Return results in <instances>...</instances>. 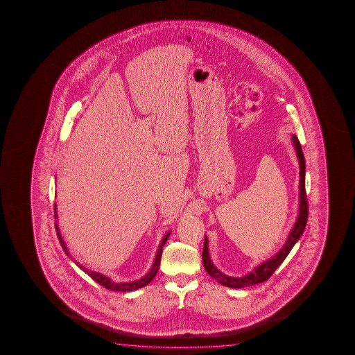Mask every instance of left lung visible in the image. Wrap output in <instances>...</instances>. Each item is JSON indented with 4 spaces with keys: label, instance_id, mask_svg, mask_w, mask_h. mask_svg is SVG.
<instances>
[{
    "label": "left lung",
    "instance_id": "8db88e82",
    "mask_svg": "<svg viewBox=\"0 0 355 355\" xmlns=\"http://www.w3.org/2000/svg\"><path fill=\"white\" fill-rule=\"evenodd\" d=\"M292 141L295 145L297 157L300 160V214L297 217L293 229L289 232L288 239L286 241L284 246L279 250V252L275 254L273 257L265 261L263 263L257 266L252 272H250L246 276L242 277H230L223 275V272L217 270L216 267L212 263L209 254V242L207 237L205 236L204 250H202V262L206 272L210 275L212 278H215L217 282L221 283L223 286L230 287V288H243L248 286H253L257 283H262L267 281L273 272L279 267L286 257L288 256L291 250L293 248L295 242L300 240L303 231L306 229V220H308V201H306V162H304V155L302 151L301 143L298 138L293 135Z\"/></svg>",
    "mask_w": 355,
    "mask_h": 355
}]
</instances>
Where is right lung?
Returning <instances> with one entry per match:
<instances>
[{
  "instance_id": "right-lung-1",
  "label": "right lung",
  "mask_w": 355,
  "mask_h": 355,
  "mask_svg": "<svg viewBox=\"0 0 355 355\" xmlns=\"http://www.w3.org/2000/svg\"><path fill=\"white\" fill-rule=\"evenodd\" d=\"M55 207H57V206L54 204V218H57ZM55 232H57V236H58V240H60V246L63 248V251L69 256V253H68V248H67L64 241L62 239V234H60V229H58V225H57V223H55ZM168 236H170V232L165 234V237L162 239V243H160L159 250H157V256H155V259H154V265L151 267L150 270H149L144 277H141L140 279H138V281H132V282L126 283H115L113 282L108 276H104L102 273H98V272H93V270H87V268L80 265V263H77V266H78L80 270H85V273H87L90 278H93L96 283H99V284L103 286L104 288L110 289V291H115V292H130V291H135V289L141 288V287H145L146 284H149V283L153 281V278L157 276V270H159V266H160V259H162V247L165 245V242L168 241Z\"/></svg>"
}]
</instances>
